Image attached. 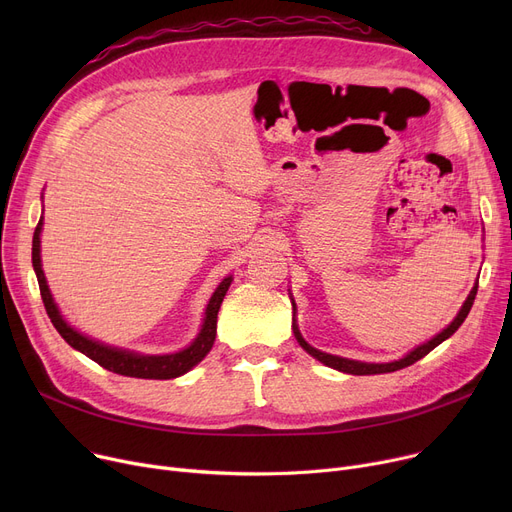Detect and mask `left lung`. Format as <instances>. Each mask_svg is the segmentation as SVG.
Listing matches in <instances>:
<instances>
[{
    "label": "left lung",
    "instance_id": "8db88e82",
    "mask_svg": "<svg viewBox=\"0 0 512 512\" xmlns=\"http://www.w3.org/2000/svg\"><path fill=\"white\" fill-rule=\"evenodd\" d=\"M475 294H477V284H475V286H473V290L469 292V297H467L465 305L461 307L459 315L454 317V321H452V324H450L444 332H440L436 338H432L429 342H425V344L417 346L415 351H411L405 359L392 361V363H361V361H351V359H342V357H334V355H328V353H321V351H317V348L309 346V344L303 340V336H301V332H299V328H297V321H294V317H292V330H294V336H297L299 344L305 348V351H307L311 357H315L317 361H321V363L328 365V367H332V369H338V371H344V373H353V375L390 373V371H398V369H402V367H409V365H413L415 361L423 359L427 353H432L438 344H442L446 338H450L456 330H459V328H461V324L465 321V317L469 315L471 307H473Z\"/></svg>",
    "mask_w": 512,
    "mask_h": 512
}]
</instances>
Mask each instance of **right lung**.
<instances>
[{"label": "right lung", "instance_id": "1", "mask_svg": "<svg viewBox=\"0 0 512 512\" xmlns=\"http://www.w3.org/2000/svg\"><path fill=\"white\" fill-rule=\"evenodd\" d=\"M41 226L43 220H39L35 234H33V267H35V274L39 280V290H41V299L45 305V311L51 319L53 328L60 332V336L72 346L76 351H80L83 355H87L89 359H93L95 363H99L103 369L107 371H114L118 375H128V378H141V380H170V378H178V375L186 373L188 369H193L213 346L215 340V328H218V311L220 305L226 297V290L232 282V276L224 278L222 284L215 288L213 297L205 309V321H203V328L201 334L195 338V342L184 348L180 353L174 355H137V353H130V351H122V348H112V346H105L101 342H95L83 334H78L74 328H70L66 321L62 319L56 303L51 299V292L47 288L43 270H41Z\"/></svg>", "mask_w": 512, "mask_h": 512}]
</instances>
